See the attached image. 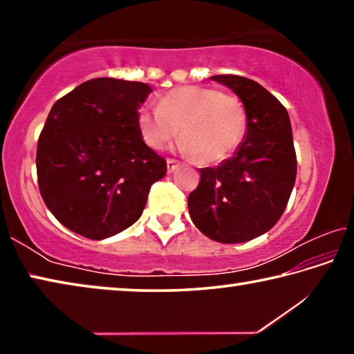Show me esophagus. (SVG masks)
<instances>
[{"label": "esophagus", "mask_w": 354, "mask_h": 354, "mask_svg": "<svg viewBox=\"0 0 354 354\" xmlns=\"http://www.w3.org/2000/svg\"><path fill=\"white\" fill-rule=\"evenodd\" d=\"M176 167H178V160L176 159H171V158L167 159V171H169V173L175 171Z\"/></svg>", "instance_id": "1"}]
</instances>
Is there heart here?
Here are the masks:
<instances>
[{"instance_id": "1", "label": "heart", "mask_w": 354, "mask_h": 354, "mask_svg": "<svg viewBox=\"0 0 354 354\" xmlns=\"http://www.w3.org/2000/svg\"><path fill=\"white\" fill-rule=\"evenodd\" d=\"M137 122L143 140L153 149L165 148L181 133L183 153L203 164H215L241 147L248 113L234 93L185 86L167 93L158 107H143Z\"/></svg>"}]
</instances>
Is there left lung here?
Masks as SVG:
<instances>
[{"label": "left lung", "mask_w": 354, "mask_h": 354, "mask_svg": "<svg viewBox=\"0 0 354 354\" xmlns=\"http://www.w3.org/2000/svg\"><path fill=\"white\" fill-rule=\"evenodd\" d=\"M248 113L247 137L232 158L201 169L189 195V214L203 234L220 243H241L272 230L290 198L297 178L289 113L261 84L237 75H217Z\"/></svg>", "instance_id": "left-lung-1"}]
</instances>
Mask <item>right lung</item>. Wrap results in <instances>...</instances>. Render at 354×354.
I'll list each match as a JSON object with an SVG mask.
<instances>
[{"label": "right lung", "instance_id": "add662e5", "mask_svg": "<svg viewBox=\"0 0 354 354\" xmlns=\"http://www.w3.org/2000/svg\"><path fill=\"white\" fill-rule=\"evenodd\" d=\"M145 82L95 77L53 104L37 142V181L51 214L92 241L118 234L143 212L167 162L142 139Z\"/></svg>", "mask_w": 354, "mask_h": 354}]
</instances>
